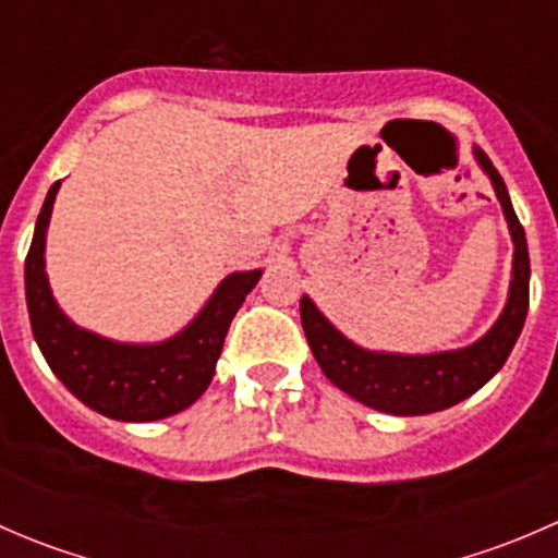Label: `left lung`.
<instances>
[{
    "mask_svg": "<svg viewBox=\"0 0 558 558\" xmlns=\"http://www.w3.org/2000/svg\"><path fill=\"white\" fill-rule=\"evenodd\" d=\"M475 159L481 170L488 174L497 199L502 205L505 221H508L510 238H513V278H510L508 302L497 318V324L475 340L472 345L459 351L426 353V356H410V353H384L367 351L348 340L342 331L326 320V315L313 305L311 296L300 300L302 329H305L307 345H311L315 362L348 397L359 399L367 408L380 410L388 415H426L459 404L461 399L472 397L494 375L502 369L519 340L523 320L529 311V247L526 234L513 210L502 174L492 165L481 148H475Z\"/></svg>",
    "mask_w": 558,
    "mask_h": 558,
    "instance_id": "left-lung-1",
    "label": "left lung"
}]
</instances>
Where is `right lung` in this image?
<instances>
[{"label": "right lung", "mask_w": 558, "mask_h": 558, "mask_svg": "<svg viewBox=\"0 0 558 558\" xmlns=\"http://www.w3.org/2000/svg\"><path fill=\"white\" fill-rule=\"evenodd\" d=\"M59 183L50 185L26 253L24 283L32 331L45 362L83 404L116 421H159L205 393L216 375L229 324L262 278V269L232 272L185 329L165 342H116L72 324L56 305L45 275V234Z\"/></svg>", "instance_id": "add662e5"}]
</instances>
